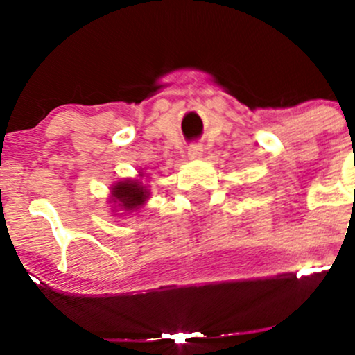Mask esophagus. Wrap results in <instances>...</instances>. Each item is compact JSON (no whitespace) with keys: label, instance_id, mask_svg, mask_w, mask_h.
I'll return each mask as SVG.
<instances>
[{"label":"esophagus","instance_id":"obj_1","mask_svg":"<svg viewBox=\"0 0 355 355\" xmlns=\"http://www.w3.org/2000/svg\"><path fill=\"white\" fill-rule=\"evenodd\" d=\"M203 155V148L202 145H191L189 148V157L191 160H197V158H200Z\"/></svg>","mask_w":355,"mask_h":355}]
</instances>
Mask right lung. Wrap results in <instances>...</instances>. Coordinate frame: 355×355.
Here are the masks:
<instances>
[{
    "label": "right lung",
    "instance_id": "obj_1",
    "mask_svg": "<svg viewBox=\"0 0 355 355\" xmlns=\"http://www.w3.org/2000/svg\"><path fill=\"white\" fill-rule=\"evenodd\" d=\"M140 172V177H141ZM112 202L116 203L125 211H137L150 197V191L141 183L140 178H126L112 185Z\"/></svg>",
    "mask_w": 355,
    "mask_h": 355
}]
</instances>
